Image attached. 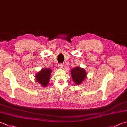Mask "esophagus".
I'll list each match as a JSON object with an SVG mask.
<instances>
[{
	"label": "esophagus",
	"instance_id": "esophagus-1",
	"mask_svg": "<svg viewBox=\"0 0 127 127\" xmlns=\"http://www.w3.org/2000/svg\"><path fill=\"white\" fill-rule=\"evenodd\" d=\"M58 67H59V68H60V69H62V68H63V64H62V63L59 64H58Z\"/></svg>",
	"mask_w": 127,
	"mask_h": 127
}]
</instances>
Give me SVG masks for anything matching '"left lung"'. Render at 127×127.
Masks as SVG:
<instances>
[{
    "label": "left lung",
    "mask_w": 127,
    "mask_h": 127,
    "mask_svg": "<svg viewBox=\"0 0 127 127\" xmlns=\"http://www.w3.org/2000/svg\"><path fill=\"white\" fill-rule=\"evenodd\" d=\"M71 78L76 85H80L86 78L87 73L84 68L78 66L71 69Z\"/></svg>",
    "instance_id": "8db88e82"
}]
</instances>
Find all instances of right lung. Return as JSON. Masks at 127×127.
<instances>
[{
    "instance_id": "obj_1",
    "label": "right lung",
    "mask_w": 127,
    "mask_h": 127,
    "mask_svg": "<svg viewBox=\"0 0 127 127\" xmlns=\"http://www.w3.org/2000/svg\"><path fill=\"white\" fill-rule=\"evenodd\" d=\"M51 72L52 70L49 68L42 69L36 74L35 79L36 81L40 84L42 86H47L50 79Z\"/></svg>"
}]
</instances>
